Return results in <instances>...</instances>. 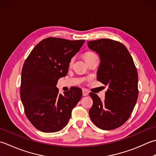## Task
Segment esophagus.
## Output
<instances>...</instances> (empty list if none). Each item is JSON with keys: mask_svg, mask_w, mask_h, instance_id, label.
<instances>
[{"mask_svg": "<svg viewBox=\"0 0 156 156\" xmlns=\"http://www.w3.org/2000/svg\"><path fill=\"white\" fill-rule=\"evenodd\" d=\"M88 94H89V91H88L85 90H83V96H87Z\"/></svg>", "mask_w": 156, "mask_h": 156, "instance_id": "obj_1", "label": "esophagus"}]
</instances>
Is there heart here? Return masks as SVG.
Here are the masks:
<instances>
[{
	"label": "heart",
	"instance_id": "b5f03b06",
	"mask_svg": "<svg viewBox=\"0 0 156 156\" xmlns=\"http://www.w3.org/2000/svg\"><path fill=\"white\" fill-rule=\"evenodd\" d=\"M96 56V55H95V54H94L93 52H85V53L84 54V55H83L84 58H85V60L89 59V58H91V57H93V56ZM73 59H71V62H70V65H71L73 64Z\"/></svg>",
	"mask_w": 156,
	"mask_h": 156
}]
</instances>
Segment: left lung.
Masks as SVG:
<instances>
[{
	"label": "left lung",
	"instance_id": "left-lung-1",
	"mask_svg": "<svg viewBox=\"0 0 156 156\" xmlns=\"http://www.w3.org/2000/svg\"><path fill=\"white\" fill-rule=\"evenodd\" d=\"M89 48L99 55L97 80L108 86L105 100L90 93L93 105L89 111L98 128L112 130L129 119L138 98V74L132 56L120 42L100 39L87 42Z\"/></svg>",
	"mask_w": 156,
	"mask_h": 156
}]
</instances>
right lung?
Returning <instances> with one entry per match:
<instances>
[{
  "instance_id": "right-lung-1",
  "label": "right lung",
  "mask_w": 156,
  "mask_h": 156,
  "mask_svg": "<svg viewBox=\"0 0 156 156\" xmlns=\"http://www.w3.org/2000/svg\"><path fill=\"white\" fill-rule=\"evenodd\" d=\"M84 42V40L48 37L37 44L24 62L21 100L27 119L41 131L62 130L81 100V88L73 87L63 96L59 94L56 84L67 74L71 58Z\"/></svg>"
}]
</instances>
